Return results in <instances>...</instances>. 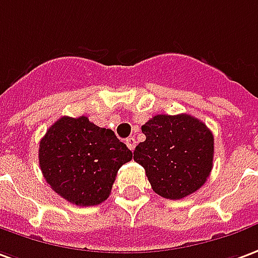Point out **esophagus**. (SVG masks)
<instances>
[{
    "mask_svg": "<svg viewBox=\"0 0 258 258\" xmlns=\"http://www.w3.org/2000/svg\"><path fill=\"white\" fill-rule=\"evenodd\" d=\"M125 144H127V147H128L130 151H134V148H135V138L134 137H130V138H127V141H125Z\"/></svg>",
    "mask_w": 258,
    "mask_h": 258,
    "instance_id": "esophagus-1",
    "label": "esophagus"
}]
</instances>
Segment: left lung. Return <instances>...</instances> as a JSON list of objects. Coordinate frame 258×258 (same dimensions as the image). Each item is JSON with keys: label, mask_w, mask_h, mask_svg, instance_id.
Wrapping results in <instances>:
<instances>
[{"label": "left lung", "mask_w": 258, "mask_h": 258, "mask_svg": "<svg viewBox=\"0 0 258 258\" xmlns=\"http://www.w3.org/2000/svg\"><path fill=\"white\" fill-rule=\"evenodd\" d=\"M141 130L147 138L135 147L134 160L156 194L180 200L203 187L212 169L214 135L201 120L158 114Z\"/></svg>", "instance_id": "obj_1"}]
</instances>
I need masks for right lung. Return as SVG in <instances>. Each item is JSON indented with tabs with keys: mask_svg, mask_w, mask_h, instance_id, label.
I'll list each match as a JSON object with an SVG mask.
<instances>
[{
	"mask_svg": "<svg viewBox=\"0 0 258 258\" xmlns=\"http://www.w3.org/2000/svg\"><path fill=\"white\" fill-rule=\"evenodd\" d=\"M133 152L109 128L89 118L61 117L39 145L41 173L54 191L79 207L107 200L118 169Z\"/></svg>",
	"mask_w": 258,
	"mask_h": 258,
	"instance_id": "1",
	"label": "right lung"
}]
</instances>
